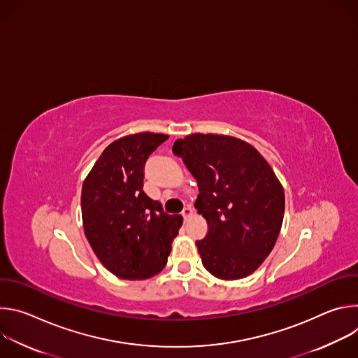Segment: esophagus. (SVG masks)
<instances>
[{
	"label": "esophagus",
	"instance_id": "1",
	"mask_svg": "<svg viewBox=\"0 0 358 358\" xmlns=\"http://www.w3.org/2000/svg\"><path fill=\"white\" fill-rule=\"evenodd\" d=\"M181 215H182V218H184V221H187L191 215H192V210L189 208V207H185L184 210H182V213H181Z\"/></svg>",
	"mask_w": 358,
	"mask_h": 358
}]
</instances>
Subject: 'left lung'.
I'll use <instances>...</instances> for the list:
<instances>
[{"label":"left lung","mask_w":358,"mask_h":358,"mask_svg":"<svg viewBox=\"0 0 358 358\" xmlns=\"http://www.w3.org/2000/svg\"><path fill=\"white\" fill-rule=\"evenodd\" d=\"M173 152L198 182L195 208L207 220L196 241L203 268L224 280L257 271L275 246L285 192L268 162L249 143L222 134H189Z\"/></svg>","instance_id":"1"}]
</instances>
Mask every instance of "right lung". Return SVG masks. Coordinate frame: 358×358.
<instances>
[{
	"mask_svg": "<svg viewBox=\"0 0 358 358\" xmlns=\"http://www.w3.org/2000/svg\"><path fill=\"white\" fill-rule=\"evenodd\" d=\"M169 136L137 133L109 144L82 187L85 235L99 261L113 275L141 280L167 264L182 225L143 191L144 164Z\"/></svg>",
	"mask_w": 358,
	"mask_h": 358,
	"instance_id": "obj_1",
	"label": "right lung"
}]
</instances>
